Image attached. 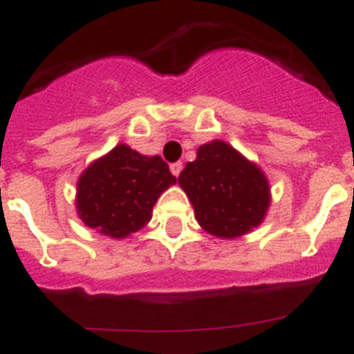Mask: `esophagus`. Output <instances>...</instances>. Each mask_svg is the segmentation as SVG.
Instances as JSON below:
<instances>
[{
  "mask_svg": "<svg viewBox=\"0 0 354 354\" xmlns=\"http://www.w3.org/2000/svg\"><path fill=\"white\" fill-rule=\"evenodd\" d=\"M170 171L175 175V177H179L180 171H183V162H180V161L171 162V165H170Z\"/></svg>",
  "mask_w": 354,
  "mask_h": 354,
  "instance_id": "34e87169",
  "label": "esophagus"
}]
</instances>
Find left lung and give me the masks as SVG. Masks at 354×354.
I'll list each match as a JSON object with an SVG mask.
<instances>
[{
  "instance_id": "1",
  "label": "left lung",
  "mask_w": 354,
  "mask_h": 354,
  "mask_svg": "<svg viewBox=\"0 0 354 354\" xmlns=\"http://www.w3.org/2000/svg\"><path fill=\"white\" fill-rule=\"evenodd\" d=\"M179 184L200 227L221 239L245 236L259 227L271 202L261 168L220 140L196 150L195 161L180 171Z\"/></svg>"
}]
</instances>
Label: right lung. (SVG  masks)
<instances>
[{
    "mask_svg": "<svg viewBox=\"0 0 354 354\" xmlns=\"http://www.w3.org/2000/svg\"><path fill=\"white\" fill-rule=\"evenodd\" d=\"M175 183L159 156L149 158L122 143L81 174L77 214L86 227L122 239L149 223L156 200Z\"/></svg>",
    "mask_w": 354,
    "mask_h": 354,
    "instance_id": "right-lung-1",
    "label": "right lung"
}]
</instances>
